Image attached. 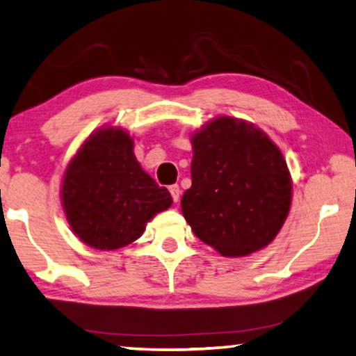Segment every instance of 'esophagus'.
<instances>
[{
  "instance_id": "esophagus-1",
  "label": "esophagus",
  "mask_w": 356,
  "mask_h": 356,
  "mask_svg": "<svg viewBox=\"0 0 356 356\" xmlns=\"http://www.w3.org/2000/svg\"><path fill=\"white\" fill-rule=\"evenodd\" d=\"M168 191H170L173 202H175V203H178V200H179V194H181V191H179V186H178V184H172L170 188H168Z\"/></svg>"
}]
</instances>
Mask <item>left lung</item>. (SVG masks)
<instances>
[{
	"mask_svg": "<svg viewBox=\"0 0 356 356\" xmlns=\"http://www.w3.org/2000/svg\"><path fill=\"white\" fill-rule=\"evenodd\" d=\"M191 189L181 211L194 235L224 257L268 246L292 203V178L275 142L252 123L219 116L191 138Z\"/></svg>",
	"mask_w": 356,
	"mask_h": 356,
	"instance_id": "1",
	"label": "left lung"
}]
</instances>
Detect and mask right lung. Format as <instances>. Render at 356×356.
<instances>
[{
	"label": "right lung",
	"mask_w": 356,
	"mask_h": 356,
	"mask_svg": "<svg viewBox=\"0 0 356 356\" xmlns=\"http://www.w3.org/2000/svg\"><path fill=\"white\" fill-rule=\"evenodd\" d=\"M61 202L80 241L115 250L142 236L147 222L170 208L172 197L140 167L127 131L102 126L67 164Z\"/></svg>",
	"instance_id": "add662e5"
}]
</instances>
